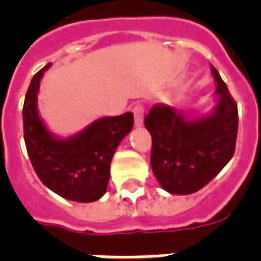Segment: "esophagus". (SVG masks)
Instances as JSON below:
<instances>
[{"label": "esophagus", "instance_id": "esophagus-1", "mask_svg": "<svg viewBox=\"0 0 261 261\" xmlns=\"http://www.w3.org/2000/svg\"><path fill=\"white\" fill-rule=\"evenodd\" d=\"M133 114H134V118H135V126L139 127L142 126L143 123V107L141 104H137L134 106L133 108Z\"/></svg>", "mask_w": 261, "mask_h": 261}]
</instances>
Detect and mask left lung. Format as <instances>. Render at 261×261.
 <instances>
[{
    "instance_id": "left-lung-1",
    "label": "left lung",
    "mask_w": 261,
    "mask_h": 261,
    "mask_svg": "<svg viewBox=\"0 0 261 261\" xmlns=\"http://www.w3.org/2000/svg\"><path fill=\"white\" fill-rule=\"evenodd\" d=\"M218 106L210 116L186 120L167 104H155L145 118L151 135L150 164L164 190L194 194L222 171L234 154L239 111L215 67Z\"/></svg>"
}]
</instances>
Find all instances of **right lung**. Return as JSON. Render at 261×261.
I'll use <instances>...</instances> for the list:
<instances>
[{
	"label": "right lung",
	"instance_id": "obj_1",
	"mask_svg": "<svg viewBox=\"0 0 261 261\" xmlns=\"http://www.w3.org/2000/svg\"><path fill=\"white\" fill-rule=\"evenodd\" d=\"M51 63L31 81L22 107L24 141L31 164L40 181L74 202H94L106 194L110 165L116 147L131 131V112L93 122L74 137L58 139L47 130L36 108L40 79Z\"/></svg>",
	"mask_w": 261,
	"mask_h": 261
}]
</instances>
